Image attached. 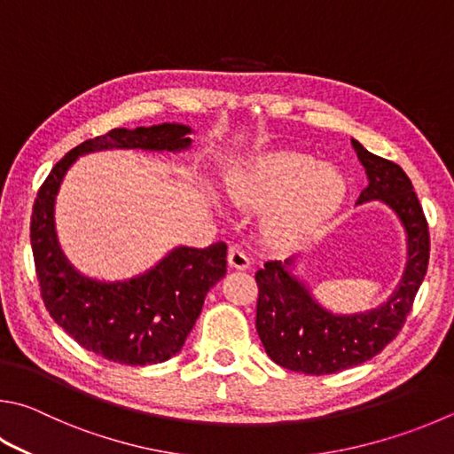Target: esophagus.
Segmentation results:
<instances>
[{
  "instance_id": "esophagus-1",
  "label": "esophagus",
  "mask_w": 454,
  "mask_h": 454,
  "mask_svg": "<svg viewBox=\"0 0 454 454\" xmlns=\"http://www.w3.org/2000/svg\"><path fill=\"white\" fill-rule=\"evenodd\" d=\"M228 266L232 270H248L250 268V258L242 250H230L228 254Z\"/></svg>"
}]
</instances>
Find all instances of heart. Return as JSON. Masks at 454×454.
Returning a JSON list of instances; mask_svg holds the SVG:
<instances>
[{"label":"heart","instance_id":"heart-1","mask_svg":"<svg viewBox=\"0 0 454 454\" xmlns=\"http://www.w3.org/2000/svg\"><path fill=\"white\" fill-rule=\"evenodd\" d=\"M348 194V180L333 164L301 151L255 154L228 178V196L246 210H268L266 242L292 248L325 224Z\"/></svg>","mask_w":454,"mask_h":454}]
</instances>
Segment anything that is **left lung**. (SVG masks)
Instances as JSON below:
<instances>
[{
  "mask_svg": "<svg viewBox=\"0 0 454 454\" xmlns=\"http://www.w3.org/2000/svg\"><path fill=\"white\" fill-rule=\"evenodd\" d=\"M367 175L356 206L381 202L405 232L407 262L393 294L375 308L333 311L298 274V254L270 260L255 271L260 287L255 329L274 364L306 375H327L365 364L393 341L428 266V228L409 176L399 164L369 153L351 138Z\"/></svg>",
  "mask_w": 454,
  "mask_h": 454,
  "instance_id": "left-lung-1",
  "label": "left lung"
}]
</instances>
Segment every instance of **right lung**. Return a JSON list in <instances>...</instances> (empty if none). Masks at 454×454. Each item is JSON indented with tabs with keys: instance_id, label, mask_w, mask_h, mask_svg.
I'll return each mask as SVG.
<instances>
[{
	"instance_id": "1",
	"label": "right lung",
	"mask_w": 454,
	"mask_h": 454,
	"mask_svg": "<svg viewBox=\"0 0 454 454\" xmlns=\"http://www.w3.org/2000/svg\"><path fill=\"white\" fill-rule=\"evenodd\" d=\"M192 127L160 122L113 129L73 148L49 172L31 214V248L49 316L81 348L125 365L162 364L183 349L206 294L226 276V244L175 246L153 268L125 279H97L65 255L55 230V202L79 156L103 151L183 153Z\"/></svg>"
}]
</instances>
